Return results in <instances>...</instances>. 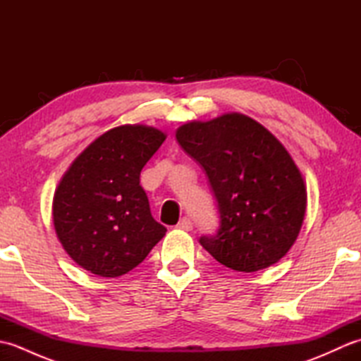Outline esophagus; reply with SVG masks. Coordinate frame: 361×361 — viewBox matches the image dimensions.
<instances>
[{"label": "esophagus", "instance_id": "esophagus-1", "mask_svg": "<svg viewBox=\"0 0 361 361\" xmlns=\"http://www.w3.org/2000/svg\"><path fill=\"white\" fill-rule=\"evenodd\" d=\"M176 226H178L180 229H183V231H190V229H192V221H190V219L185 217V219L180 220V224L176 225Z\"/></svg>", "mask_w": 361, "mask_h": 361}]
</instances>
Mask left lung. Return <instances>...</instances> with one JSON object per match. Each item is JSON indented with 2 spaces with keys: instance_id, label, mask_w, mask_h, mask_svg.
I'll return each mask as SVG.
<instances>
[{
  "instance_id": "left-lung-1",
  "label": "left lung",
  "mask_w": 361,
  "mask_h": 361,
  "mask_svg": "<svg viewBox=\"0 0 361 361\" xmlns=\"http://www.w3.org/2000/svg\"><path fill=\"white\" fill-rule=\"evenodd\" d=\"M175 136L204 169L219 203V233L200 237L202 247L235 271L279 262L307 208L304 176L283 144L242 113L186 122Z\"/></svg>"
}]
</instances>
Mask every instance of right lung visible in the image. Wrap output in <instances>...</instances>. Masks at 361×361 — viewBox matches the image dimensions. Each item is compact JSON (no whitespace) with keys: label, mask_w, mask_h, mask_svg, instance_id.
Listing matches in <instances>:
<instances>
[{"label":"right lung","mask_w":361,"mask_h":361,"mask_svg":"<svg viewBox=\"0 0 361 361\" xmlns=\"http://www.w3.org/2000/svg\"><path fill=\"white\" fill-rule=\"evenodd\" d=\"M166 136L149 126L114 127L63 173L52 198V224L63 250L83 270L118 278L164 237L167 229L152 217L140 173Z\"/></svg>","instance_id":"add662e5"}]
</instances>
